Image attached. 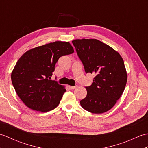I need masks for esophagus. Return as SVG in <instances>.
<instances>
[{"label": "esophagus", "mask_w": 148, "mask_h": 148, "mask_svg": "<svg viewBox=\"0 0 148 148\" xmlns=\"http://www.w3.org/2000/svg\"><path fill=\"white\" fill-rule=\"evenodd\" d=\"M69 88L71 90H74V89H76L77 86H69Z\"/></svg>", "instance_id": "1"}]
</instances>
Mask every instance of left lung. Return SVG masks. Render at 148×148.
Listing matches in <instances>:
<instances>
[{
	"mask_svg": "<svg viewBox=\"0 0 148 148\" xmlns=\"http://www.w3.org/2000/svg\"><path fill=\"white\" fill-rule=\"evenodd\" d=\"M86 73L95 74L92 85L86 86L87 95L81 107L101 114L111 109L120 98L127 81L123 60L111 47L97 39L72 41Z\"/></svg>",
	"mask_w": 148,
	"mask_h": 148,
	"instance_id": "8db88e82",
	"label": "left lung"
}]
</instances>
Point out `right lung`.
I'll return each mask as SVG.
<instances>
[{"label": "right lung", "instance_id": "add662e5", "mask_svg": "<svg viewBox=\"0 0 148 148\" xmlns=\"http://www.w3.org/2000/svg\"><path fill=\"white\" fill-rule=\"evenodd\" d=\"M73 53L69 42L56 41L29 50L21 56L11 73V81L28 108L45 112L57 107L66 90L51 77L60 57Z\"/></svg>", "mask_w": 148, "mask_h": 148}]
</instances>
